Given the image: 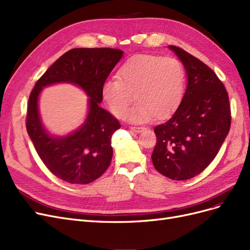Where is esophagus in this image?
Listing matches in <instances>:
<instances>
[{
  "label": "esophagus",
  "instance_id": "obj_1",
  "mask_svg": "<svg viewBox=\"0 0 250 250\" xmlns=\"http://www.w3.org/2000/svg\"><path fill=\"white\" fill-rule=\"evenodd\" d=\"M130 129L135 132H142L144 129H145V127L144 126H130Z\"/></svg>",
  "mask_w": 250,
  "mask_h": 250
}]
</instances>
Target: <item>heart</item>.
<instances>
[{
	"mask_svg": "<svg viewBox=\"0 0 250 250\" xmlns=\"http://www.w3.org/2000/svg\"><path fill=\"white\" fill-rule=\"evenodd\" d=\"M185 69L175 57L139 55L125 62L118 78L105 81L102 97L113 116L122 118L136 97L138 103L125 119L134 123L163 118L175 109L185 93Z\"/></svg>",
	"mask_w": 250,
	"mask_h": 250,
	"instance_id": "obj_1",
	"label": "heart"
}]
</instances>
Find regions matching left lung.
<instances>
[{"label": "left lung", "mask_w": 250, "mask_h": 250, "mask_svg": "<svg viewBox=\"0 0 250 250\" xmlns=\"http://www.w3.org/2000/svg\"><path fill=\"white\" fill-rule=\"evenodd\" d=\"M183 62L188 86L178 108L154 128V168L173 180L198 175L213 162L229 134V94L214 71L184 49L169 46Z\"/></svg>", "instance_id": "8db88e82"}]
</instances>
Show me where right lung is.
I'll return each mask as SVG.
<instances>
[{"label": "right lung", "mask_w": 250, "mask_h": 250, "mask_svg": "<svg viewBox=\"0 0 250 250\" xmlns=\"http://www.w3.org/2000/svg\"><path fill=\"white\" fill-rule=\"evenodd\" d=\"M123 52L111 48H78L60 56L36 81L29 96L26 128L37 154L58 178L75 185H87L109 167L111 137L121 127L110 112L99 106L102 85ZM70 82L86 90L90 109L85 124L64 138L49 136L41 125L37 100L43 86Z\"/></svg>", "instance_id": "right-lung-1"}]
</instances>
